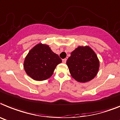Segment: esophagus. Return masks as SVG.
Returning a JSON list of instances; mask_svg holds the SVG:
<instances>
[{"label":"esophagus","mask_w":120,"mask_h":120,"mask_svg":"<svg viewBox=\"0 0 120 120\" xmlns=\"http://www.w3.org/2000/svg\"><path fill=\"white\" fill-rule=\"evenodd\" d=\"M62 62H63V63H66V58H64V59H63V60H62Z\"/></svg>","instance_id":"obj_1"}]
</instances>
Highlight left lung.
I'll use <instances>...</instances> for the list:
<instances>
[{
    "label": "left lung",
    "instance_id": "8db88e82",
    "mask_svg": "<svg viewBox=\"0 0 120 120\" xmlns=\"http://www.w3.org/2000/svg\"><path fill=\"white\" fill-rule=\"evenodd\" d=\"M66 65L72 78L85 83L94 79L99 68V60L90 46H78L71 53Z\"/></svg>",
    "mask_w": 120,
    "mask_h": 120
}]
</instances>
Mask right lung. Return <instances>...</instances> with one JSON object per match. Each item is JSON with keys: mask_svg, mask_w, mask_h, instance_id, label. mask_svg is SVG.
Segmentation results:
<instances>
[{"mask_svg": "<svg viewBox=\"0 0 120 120\" xmlns=\"http://www.w3.org/2000/svg\"><path fill=\"white\" fill-rule=\"evenodd\" d=\"M62 59L49 45L39 43L30 49L24 62L26 74L32 79L42 81L51 77Z\"/></svg>", "mask_w": 120, "mask_h": 120, "instance_id": "add662e5", "label": "right lung"}]
</instances>
